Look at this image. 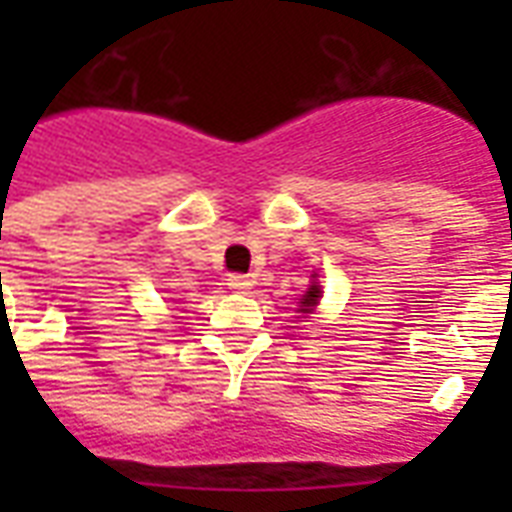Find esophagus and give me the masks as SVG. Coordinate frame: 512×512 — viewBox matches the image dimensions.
Returning a JSON list of instances; mask_svg holds the SVG:
<instances>
[{"mask_svg": "<svg viewBox=\"0 0 512 512\" xmlns=\"http://www.w3.org/2000/svg\"><path fill=\"white\" fill-rule=\"evenodd\" d=\"M228 289H236V292H244V289L252 287V281L247 279V276H239V273H233V276H228Z\"/></svg>", "mask_w": 512, "mask_h": 512, "instance_id": "obj_1", "label": "esophagus"}]
</instances>
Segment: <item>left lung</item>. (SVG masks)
I'll list each match as a JSON object with an SVG mask.
<instances>
[{
  "mask_svg": "<svg viewBox=\"0 0 512 512\" xmlns=\"http://www.w3.org/2000/svg\"><path fill=\"white\" fill-rule=\"evenodd\" d=\"M319 297H321L319 281H313L311 289H308V295H305V297H303V303H300V313H311V311H313V305L319 303Z\"/></svg>",
  "mask_w": 512,
  "mask_h": 512,
  "instance_id": "8db88e82",
  "label": "left lung"
}]
</instances>
